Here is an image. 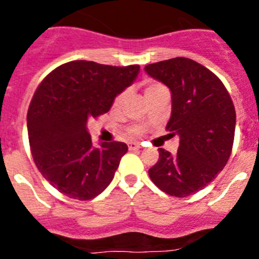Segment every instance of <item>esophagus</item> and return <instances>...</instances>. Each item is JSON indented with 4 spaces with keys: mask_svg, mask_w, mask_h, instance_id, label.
Instances as JSON below:
<instances>
[{
    "mask_svg": "<svg viewBox=\"0 0 259 259\" xmlns=\"http://www.w3.org/2000/svg\"><path fill=\"white\" fill-rule=\"evenodd\" d=\"M128 148L130 149H137V148H140V144L139 143H128Z\"/></svg>",
    "mask_w": 259,
    "mask_h": 259,
    "instance_id": "1",
    "label": "esophagus"
}]
</instances>
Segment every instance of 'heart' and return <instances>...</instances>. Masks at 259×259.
<instances>
[{"label":"heart","instance_id":"heart-1","mask_svg":"<svg viewBox=\"0 0 259 259\" xmlns=\"http://www.w3.org/2000/svg\"><path fill=\"white\" fill-rule=\"evenodd\" d=\"M161 88H164L162 84L150 81V83L145 84V87H144V92H145L146 97H149L152 93H154L155 91H158V89H161ZM125 97H127V92H125V91L118 93V95L115 96V98L113 100V105H111V106H113V109L114 110L120 109V107H122V105L124 104ZM128 132H130V135H132V136H140V135H143L144 132H145V127H144V125H140V124H135L130 128V131Z\"/></svg>","mask_w":259,"mask_h":259}]
</instances>
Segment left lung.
<instances>
[{
    "label": "left lung",
    "instance_id": "1",
    "mask_svg": "<svg viewBox=\"0 0 259 259\" xmlns=\"http://www.w3.org/2000/svg\"><path fill=\"white\" fill-rule=\"evenodd\" d=\"M145 71L170 88L172 111L166 130L180 137L175 155L158 149L149 176L164 193L187 197L205 188L228 162L235 106L222 80L193 59L176 57L146 65Z\"/></svg>",
    "mask_w": 259,
    "mask_h": 259
}]
</instances>
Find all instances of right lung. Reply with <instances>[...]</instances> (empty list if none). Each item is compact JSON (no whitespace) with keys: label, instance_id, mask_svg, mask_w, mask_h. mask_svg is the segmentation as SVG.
Returning a JSON list of instances; mask_svg holds the SVG:
<instances>
[{"label":"right lung","instance_id":"add662e5","mask_svg":"<svg viewBox=\"0 0 259 259\" xmlns=\"http://www.w3.org/2000/svg\"><path fill=\"white\" fill-rule=\"evenodd\" d=\"M139 71V65L72 61L37 87L27 114L29 146L36 167L57 191L88 201L111 183L128 146L120 141L93 146L87 120L107 113Z\"/></svg>","mask_w":259,"mask_h":259}]
</instances>
